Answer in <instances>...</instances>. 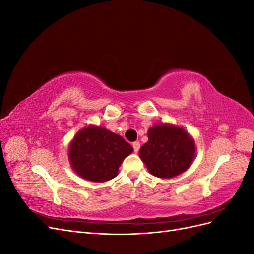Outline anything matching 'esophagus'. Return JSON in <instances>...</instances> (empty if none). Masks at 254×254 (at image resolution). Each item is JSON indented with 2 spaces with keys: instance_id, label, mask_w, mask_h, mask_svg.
Wrapping results in <instances>:
<instances>
[{
  "instance_id": "obj_1",
  "label": "esophagus",
  "mask_w": 254,
  "mask_h": 254,
  "mask_svg": "<svg viewBox=\"0 0 254 254\" xmlns=\"http://www.w3.org/2000/svg\"><path fill=\"white\" fill-rule=\"evenodd\" d=\"M140 146H141L140 142H134V143L132 144V147H133V149H134V152H135V153H136L137 151H139V149H140Z\"/></svg>"
}]
</instances>
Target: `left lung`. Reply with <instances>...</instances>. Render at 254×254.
I'll return each instance as SVG.
<instances>
[{
    "instance_id": "1",
    "label": "left lung",
    "mask_w": 254,
    "mask_h": 254,
    "mask_svg": "<svg viewBox=\"0 0 254 254\" xmlns=\"http://www.w3.org/2000/svg\"><path fill=\"white\" fill-rule=\"evenodd\" d=\"M147 135L148 141L139 150V156L152 176L171 179L193 164L195 141L183 127L160 123L148 129Z\"/></svg>"
}]
</instances>
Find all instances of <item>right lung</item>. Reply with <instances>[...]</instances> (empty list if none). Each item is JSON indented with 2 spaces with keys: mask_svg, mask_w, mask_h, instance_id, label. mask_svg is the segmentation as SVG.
<instances>
[{
  "mask_svg": "<svg viewBox=\"0 0 254 254\" xmlns=\"http://www.w3.org/2000/svg\"><path fill=\"white\" fill-rule=\"evenodd\" d=\"M133 151L123 137L104 126L88 125L77 131L68 145L67 157L80 178L105 182L119 174L123 161Z\"/></svg>",
  "mask_w": 254,
  "mask_h": 254,
  "instance_id": "1",
  "label": "right lung"
}]
</instances>
